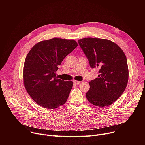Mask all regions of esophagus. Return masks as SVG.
<instances>
[{"instance_id": "obj_1", "label": "esophagus", "mask_w": 145, "mask_h": 145, "mask_svg": "<svg viewBox=\"0 0 145 145\" xmlns=\"http://www.w3.org/2000/svg\"><path fill=\"white\" fill-rule=\"evenodd\" d=\"M74 84H79V83L81 82V81H78V80H74Z\"/></svg>"}]
</instances>
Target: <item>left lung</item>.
I'll return each mask as SVG.
<instances>
[{
  "label": "left lung",
  "mask_w": 145,
  "mask_h": 145,
  "mask_svg": "<svg viewBox=\"0 0 145 145\" xmlns=\"http://www.w3.org/2000/svg\"><path fill=\"white\" fill-rule=\"evenodd\" d=\"M78 42L90 67L100 69L98 78L89 82L87 99L99 107L112 104L123 94L127 85L129 69L125 53L108 39L85 37Z\"/></svg>",
  "instance_id": "1"
}]
</instances>
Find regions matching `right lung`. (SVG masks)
I'll return each mask as SVG.
<instances>
[{
  "label": "right lung",
  "instance_id": "add662e5",
  "mask_svg": "<svg viewBox=\"0 0 145 145\" xmlns=\"http://www.w3.org/2000/svg\"><path fill=\"white\" fill-rule=\"evenodd\" d=\"M78 45L73 39L54 37L37 43L28 53L23 81L27 93L39 105L53 109L67 100L73 83L58 79L56 72L57 66Z\"/></svg>",
  "mask_w": 145,
  "mask_h": 145
}]
</instances>
